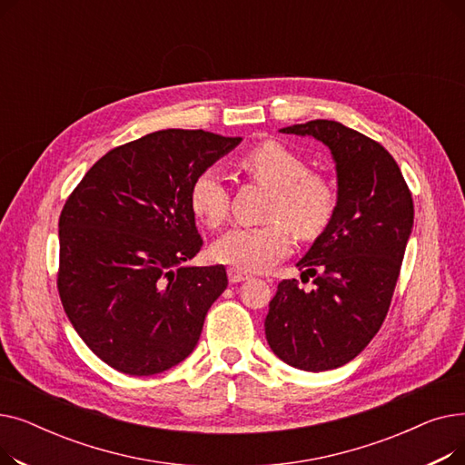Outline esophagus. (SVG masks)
<instances>
[{"instance_id": "1", "label": "esophagus", "mask_w": 465, "mask_h": 465, "mask_svg": "<svg viewBox=\"0 0 465 465\" xmlns=\"http://www.w3.org/2000/svg\"><path fill=\"white\" fill-rule=\"evenodd\" d=\"M228 279H230L232 284H237V282L247 281V279H249V273H242V272L235 270V267H230V270H228Z\"/></svg>"}]
</instances>
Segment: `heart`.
Wrapping results in <instances>:
<instances>
[{
	"label": "heart",
	"mask_w": 465,
	"mask_h": 465,
	"mask_svg": "<svg viewBox=\"0 0 465 465\" xmlns=\"http://www.w3.org/2000/svg\"><path fill=\"white\" fill-rule=\"evenodd\" d=\"M241 167L273 188L270 216L263 226H235L213 242L214 260L242 272L270 270L290 254L292 232L303 239L319 235L335 211V190L328 179L309 173L307 163L286 146L265 141L241 156ZM190 207L209 228H218L230 211V192L223 169H202L190 186Z\"/></svg>",
	"instance_id": "obj_1"
}]
</instances>
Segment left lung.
Segmentation results:
<instances>
[{
  "mask_svg": "<svg viewBox=\"0 0 465 465\" xmlns=\"http://www.w3.org/2000/svg\"><path fill=\"white\" fill-rule=\"evenodd\" d=\"M279 132L314 137L335 162L333 216L296 263L314 277V288L305 292L296 279L279 282L263 324L267 343L282 361L319 373L354 360L382 326L414 207L396 160L377 141L335 120Z\"/></svg>",
  "mask_w": 465,
  "mask_h": 465,
  "instance_id": "8db88e82",
  "label": "left lung"
}]
</instances>
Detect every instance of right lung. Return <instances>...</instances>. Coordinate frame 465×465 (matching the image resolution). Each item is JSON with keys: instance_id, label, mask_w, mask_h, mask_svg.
Returning <instances> with one entry per match:
<instances>
[{"instance_id": "obj_1", "label": "right lung", "mask_w": 465, "mask_h": 465, "mask_svg": "<svg viewBox=\"0 0 465 465\" xmlns=\"http://www.w3.org/2000/svg\"><path fill=\"white\" fill-rule=\"evenodd\" d=\"M241 141L160 130L109 151L67 198L58 224L60 300L113 370L156 375L198 345L228 277L224 265H184L203 245L190 186Z\"/></svg>"}]
</instances>
